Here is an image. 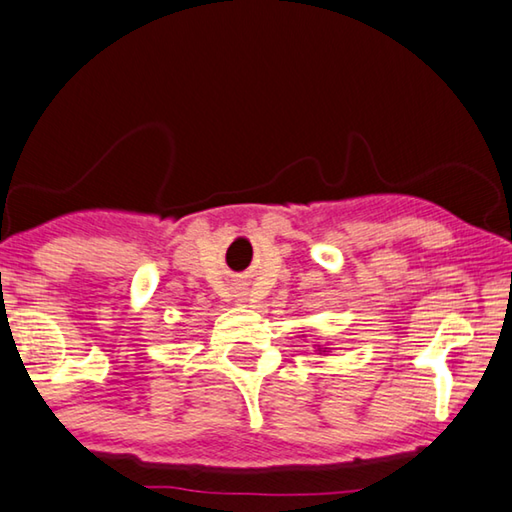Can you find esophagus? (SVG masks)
Instances as JSON below:
<instances>
[{"label":"esophagus","instance_id":"esophagus-1","mask_svg":"<svg viewBox=\"0 0 512 512\" xmlns=\"http://www.w3.org/2000/svg\"><path fill=\"white\" fill-rule=\"evenodd\" d=\"M232 293H235L232 298H235V302H239V305H241V302H248V289L241 287V284H239V287H235V291H232Z\"/></svg>","mask_w":512,"mask_h":512}]
</instances>
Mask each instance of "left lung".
I'll use <instances>...</instances> for the list:
<instances>
[{"instance_id": "8db88e82", "label": "left lung", "mask_w": 512, "mask_h": 512, "mask_svg": "<svg viewBox=\"0 0 512 512\" xmlns=\"http://www.w3.org/2000/svg\"><path fill=\"white\" fill-rule=\"evenodd\" d=\"M316 352H318V354H327L329 348H323V345H316Z\"/></svg>"}]
</instances>
